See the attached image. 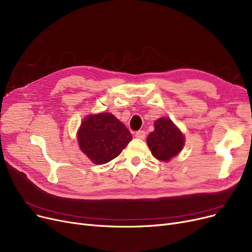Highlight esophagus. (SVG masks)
Here are the masks:
<instances>
[{
    "instance_id": "34e87169",
    "label": "esophagus",
    "mask_w": 252,
    "mask_h": 252,
    "mask_svg": "<svg viewBox=\"0 0 252 252\" xmlns=\"http://www.w3.org/2000/svg\"><path fill=\"white\" fill-rule=\"evenodd\" d=\"M135 136L138 139H144L145 136H146V133L144 131H138V132L135 133Z\"/></svg>"
}]
</instances>
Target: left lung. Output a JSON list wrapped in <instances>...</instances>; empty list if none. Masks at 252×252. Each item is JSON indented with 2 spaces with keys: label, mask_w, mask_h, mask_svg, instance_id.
I'll return each mask as SVG.
<instances>
[{
  "label": "left lung",
  "mask_w": 252,
  "mask_h": 252,
  "mask_svg": "<svg viewBox=\"0 0 252 252\" xmlns=\"http://www.w3.org/2000/svg\"><path fill=\"white\" fill-rule=\"evenodd\" d=\"M184 136L169 118H160L155 123V129L147 137L152 154L161 161H169L184 146Z\"/></svg>",
  "instance_id": "8db88e82"
}]
</instances>
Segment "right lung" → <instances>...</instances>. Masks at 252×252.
Instances as JSON below:
<instances>
[{"mask_svg":"<svg viewBox=\"0 0 252 252\" xmlns=\"http://www.w3.org/2000/svg\"><path fill=\"white\" fill-rule=\"evenodd\" d=\"M132 138L126 126L110 113L88 115L78 133L81 151L98 165L115 159Z\"/></svg>","mask_w":252,"mask_h":252,"instance_id":"right-lung-1","label":"right lung"}]
</instances>
